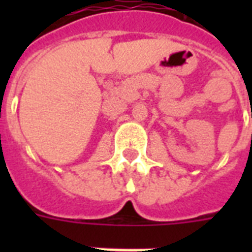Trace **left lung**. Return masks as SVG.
<instances>
[{
    "instance_id": "left-lung-1",
    "label": "left lung",
    "mask_w": 252,
    "mask_h": 252,
    "mask_svg": "<svg viewBox=\"0 0 252 252\" xmlns=\"http://www.w3.org/2000/svg\"><path fill=\"white\" fill-rule=\"evenodd\" d=\"M251 118H252V115H251Z\"/></svg>"
}]
</instances>
